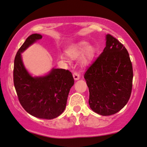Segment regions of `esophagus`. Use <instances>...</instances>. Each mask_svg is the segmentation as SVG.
<instances>
[{"mask_svg": "<svg viewBox=\"0 0 147 147\" xmlns=\"http://www.w3.org/2000/svg\"><path fill=\"white\" fill-rule=\"evenodd\" d=\"M73 78L74 80H78L80 78V74L77 72H74L73 73Z\"/></svg>", "mask_w": 147, "mask_h": 147, "instance_id": "esophagus-1", "label": "esophagus"}]
</instances>
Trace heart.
<instances>
[{"mask_svg": "<svg viewBox=\"0 0 147 147\" xmlns=\"http://www.w3.org/2000/svg\"><path fill=\"white\" fill-rule=\"evenodd\" d=\"M67 53L69 57L73 59L78 58L83 54L81 61L82 64L86 65L92 59L94 54V49L92 46L88 45L87 41H82L76 43L73 47L67 50ZM60 59L63 61L66 60L63 56H60Z\"/></svg>", "mask_w": 147, "mask_h": 147, "instance_id": "b5f03b06", "label": "heart"}]
</instances>
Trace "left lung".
<instances>
[{"instance_id":"1","label":"left lung","mask_w":147,"mask_h":147,"mask_svg":"<svg viewBox=\"0 0 147 147\" xmlns=\"http://www.w3.org/2000/svg\"><path fill=\"white\" fill-rule=\"evenodd\" d=\"M90 108L111 115L128 102L133 86L132 63L127 50L117 39L106 35V46L85 73Z\"/></svg>"}]
</instances>
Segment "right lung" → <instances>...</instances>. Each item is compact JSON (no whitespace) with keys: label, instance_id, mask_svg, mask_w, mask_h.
<instances>
[{"label":"right lung","instance_id":"add662e5","mask_svg":"<svg viewBox=\"0 0 147 147\" xmlns=\"http://www.w3.org/2000/svg\"><path fill=\"white\" fill-rule=\"evenodd\" d=\"M41 38L40 34L30 35L18 49L14 59L13 78L23 108L34 117L52 119L64 111L74 80L71 72L63 69H53L47 75L39 77H33L28 73L24 66L21 53Z\"/></svg>","mask_w":147,"mask_h":147}]
</instances>
